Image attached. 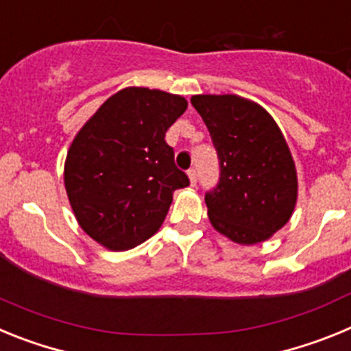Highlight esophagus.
Here are the masks:
<instances>
[{
  "label": "esophagus",
  "mask_w": 351,
  "mask_h": 351,
  "mask_svg": "<svg viewBox=\"0 0 351 351\" xmlns=\"http://www.w3.org/2000/svg\"><path fill=\"white\" fill-rule=\"evenodd\" d=\"M188 178H190V182H191V186H195V184H197V179H198L197 169H190V170H188Z\"/></svg>",
  "instance_id": "34e87169"
}]
</instances>
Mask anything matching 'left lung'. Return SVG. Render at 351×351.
I'll return each mask as SVG.
<instances>
[{"label": "left lung", "mask_w": 351, "mask_h": 351, "mask_svg": "<svg viewBox=\"0 0 351 351\" xmlns=\"http://www.w3.org/2000/svg\"><path fill=\"white\" fill-rule=\"evenodd\" d=\"M219 160V181L206 193L213 226L239 244H258L283 228L297 202L290 149L271 114L235 95H197Z\"/></svg>", "instance_id": "obj_1"}]
</instances>
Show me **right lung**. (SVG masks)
<instances>
[{"mask_svg": "<svg viewBox=\"0 0 351 351\" xmlns=\"http://www.w3.org/2000/svg\"><path fill=\"white\" fill-rule=\"evenodd\" d=\"M186 107L182 96L160 89H121L75 135L64 188L77 221L96 243L114 251L142 244L165 219L173 191L190 184L165 142Z\"/></svg>", "mask_w": 351, "mask_h": 351, "instance_id": "add662e5", "label": "right lung"}]
</instances>
